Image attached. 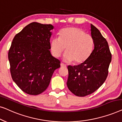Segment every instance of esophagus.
Returning a JSON list of instances; mask_svg holds the SVG:
<instances>
[{
	"instance_id": "esophagus-1",
	"label": "esophagus",
	"mask_w": 122,
	"mask_h": 122,
	"mask_svg": "<svg viewBox=\"0 0 122 122\" xmlns=\"http://www.w3.org/2000/svg\"><path fill=\"white\" fill-rule=\"evenodd\" d=\"M61 67H66V65L64 64H63V63H61Z\"/></svg>"
}]
</instances>
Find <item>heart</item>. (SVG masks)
<instances>
[{
    "label": "heart",
    "instance_id": "heart-1",
    "mask_svg": "<svg viewBox=\"0 0 122 122\" xmlns=\"http://www.w3.org/2000/svg\"><path fill=\"white\" fill-rule=\"evenodd\" d=\"M94 41L91 35L85 33L81 28L71 26L63 29L59 38L51 40V53L56 57H59L66 48L64 60L73 61L75 64L83 63L89 58L92 51Z\"/></svg>",
    "mask_w": 122,
    "mask_h": 122
}]
</instances>
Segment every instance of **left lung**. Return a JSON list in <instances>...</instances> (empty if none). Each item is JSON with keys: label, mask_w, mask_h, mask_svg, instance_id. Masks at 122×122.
<instances>
[{"label": "left lung", "mask_w": 122, "mask_h": 122, "mask_svg": "<svg viewBox=\"0 0 122 122\" xmlns=\"http://www.w3.org/2000/svg\"><path fill=\"white\" fill-rule=\"evenodd\" d=\"M94 47L89 58L76 66H68V89L74 95L85 97L97 91L107 79L112 60L107 41L91 24Z\"/></svg>", "instance_id": "1"}]
</instances>
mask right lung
I'll return each mask as SVG.
<instances>
[{
	"label": "right lung",
	"mask_w": 122,
	"mask_h": 122,
	"mask_svg": "<svg viewBox=\"0 0 122 122\" xmlns=\"http://www.w3.org/2000/svg\"><path fill=\"white\" fill-rule=\"evenodd\" d=\"M51 24L33 22L16 34L8 52L13 81L24 92L38 95L49 86L60 61L51 55Z\"/></svg>",
	"instance_id": "1"
}]
</instances>
